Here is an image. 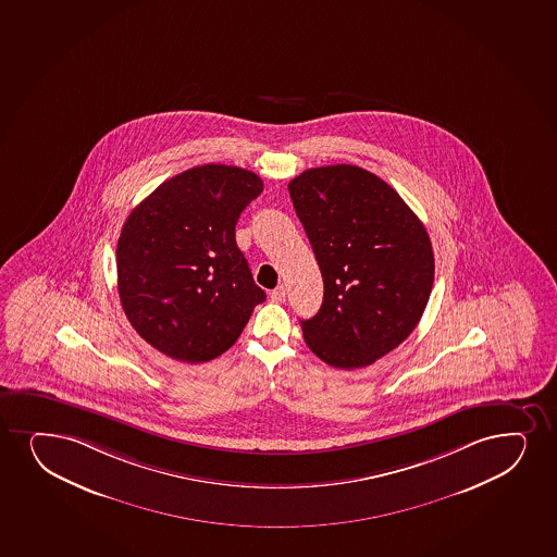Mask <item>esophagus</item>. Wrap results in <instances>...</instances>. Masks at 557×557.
<instances>
[{"label": "esophagus", "mask_w": 557, "mask_h": 557, "mask_svg": "<svg viewBox=\"0 0 557 557\" xmlns=\"http://www.w3.org/2000/svg\"><path fill=\"white\" fill-rule=\"evenodd\" d=\"M270 298H272V301H285V298H287V290H285V287L283 285H280V287H275L272 293H270Z\"/></svg>", "instance_id": "1"}]
</instances>
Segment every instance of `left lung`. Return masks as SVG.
<instances>
[{
  "label": "left lung",
  "instance_id": "1",
  "mask_svg": "<svg viewBox=\"0 0 557 557\" xmlns=\"http://www.w3.org/2000/svg\"><path fill=\"white\" fill-rule=\"evenodd\" d=\"M324 282L304 341L327 366L367 367L412 334L434 282L425 225L389 184L358 165H324L288 183Z\"/></svg>",
  "mask_w": 557,
  "mask_h": 557
}]
</instances>
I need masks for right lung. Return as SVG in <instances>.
<instances>
[{"mask_svg":"<svg viewBox=\"0 0 557 557\" xmlns=\"http://www.w3.org/2000/svg\"><path fill=\"white\" fill-rule=\"evenodd\" d=\"M261 191L251 171L197 165L160 184L126 218L119 298L151 347L186 363L214 360L267 300L235 238L240 212Z\"/></svg>","mask_w":557,"mask_h":557,"instance_id":"right-lung-1","label":"right lung"}]
</instances>
